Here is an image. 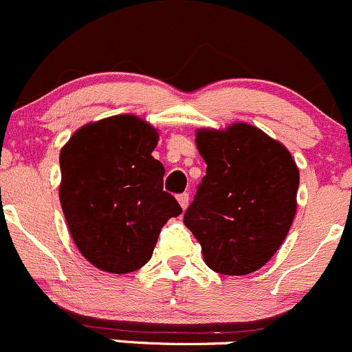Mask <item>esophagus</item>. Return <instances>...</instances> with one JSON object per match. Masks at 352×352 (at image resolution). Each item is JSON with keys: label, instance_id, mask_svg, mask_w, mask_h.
I'll list each match as a JSON object with an SVG mask.
<instances>
[{"label": "esophagus", "instance_id": "obj_1", "mask_svg": "<svg viewBox=\"0 0 352 352\" xmlns=\"http://www.w3.org/2000/svg\"><path fill=\"white\" fill-rule=\"evenodd\" d=\"M177 201H179L181 208L186 210V208H188V203H190V195H188V193L177 195Z\"/></svg>", "mask_w": 352, "mask_h": 352}]
</instances>
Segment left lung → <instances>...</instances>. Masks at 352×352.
I'll list each match as a JSON object with an SVG mask.
<instances>
[{
    "label": "left lung",
    "mask_w": 352,
    "mask_h": 352,
    "mask_svg": "<svg viewBox=\"0 0 352 352\" xmlns=\"http://www.w3.org/2000/svg\"><path fill=\"white\" fill-rule=\"evenodd\" d=\"M206 175L184 212L210 270L242 276L283 244L296 212L300 175L292 154L263 130L234 123L198 130Z\"/></svg>",
    "instance_id": "obj_1"
}]
</instances>
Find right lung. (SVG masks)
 Returning a JSON list of instances; mask_svg holds the SVG:
<instances>
[{"label":"right lung","instance_id":"1","mask_svg":"<svg viewBox=\"0 0 352 352\" xmlns=\"http://www.w3.org/2000/svg\"><path fill=\"white\" fill-rule=\"evenodd\" d=\"M157 132L133 115L79 129L60 151V205L79 252L123 274L149 263L161 229L183 208L162 190Z\"/></svg>","mask_w":352,"mask_h":352}]
</instances>
